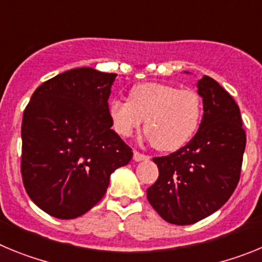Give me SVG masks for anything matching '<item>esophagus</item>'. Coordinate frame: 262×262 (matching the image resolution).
Segmentation results:
<instances>
[{
    "label": "esophagus",
    "instance_id": "obj_1",
    "mask_svg": "<svg viewBox=\"0 0 262 262\" xmlns=\"http://www.w3.org/2000/svg\"><path fill=\"white\" fill-rule=\"evenodd\" d=\"M144 160H149V156L140 154L138 151H134V161H144Z\"/></svg>",
    "mask_w": 262,
    "mask_h": 262
}]
</instances>
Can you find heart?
I'll list each match as a JSON object with an SVG mask.
<instances>
[{"mask_svg":"<svg viewBox=\"0 0 262 262\" xmlns=\"http://www.w3.org/2000/svg\"><path fill=\"white\" fill-rule=\"evenodd\" d=\"M203 114L202 98L193 89L144 82L134 86L128 101L113 99L108 115L118 135L129 138L144 128L159 151H176L184 147L200 128Z\"/></svg>","mask_w":262,"mask_h":262,"instance_id":"heart-1","label":"heart"}]
</instances>
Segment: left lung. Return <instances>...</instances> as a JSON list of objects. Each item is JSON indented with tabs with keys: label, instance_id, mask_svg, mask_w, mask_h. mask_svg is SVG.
I'll return each mask as SVG.
<instances>
[{
	"label": "left lung",
	"instance_id": "obj_1",
	"mask_svg": "<svg viewBox=\"0 0 262 262\" xmlns=\"http://www.w3.org/2000/svg\"><path fill=\"white\" fill-rule=\"evenodd\" d=\"M196 86L203 101L200 128L185 147L155 157L159 178L147 190L157 214L178 226L205 219L230 200L247 143L240 108L228 92L209 76Z\"/></svg>",
	"mask_w": 262,
	"mask_h": 262
}]
</instances>
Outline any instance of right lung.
<instances>
[{"mask_svg":"<svg viewBox=\"0 0 262 262\" xmlns=\"http://www.w3.org/2000/svg\"><path fill=\"white\" fill-rule=\"evenodd\" d=\"M115 73L76 68L43 82L22 119L20 172L39 209L75 219L105 195L110 176L127 165L133 149L108 115Z\"/></svg>","mask_w":262,"mask_h":262,"instance_id":"obj_1","label":"right lung"}]
</instances>
